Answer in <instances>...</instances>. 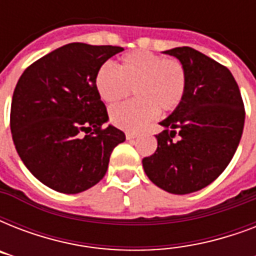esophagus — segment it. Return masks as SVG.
<instances>
[{"label": "esophagus", "mask_w": 256, "mask_h": 256, "mask_svg": "<svg viewBox=\"0 0 256 256\" xmlns=\"http://www.w3.org/2000/svg\"><path fill=\"white\" fill-rule=\"evenodd\" d=\"M134 138H136V132H126V140H134Z\"/></svg>", "instance_id": "esophagus-1"}]
</instances>
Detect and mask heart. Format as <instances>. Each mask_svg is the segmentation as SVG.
<instances>
[{
    "label": "heart",
    "instance_id": "b5f03b06",
    "mask_svg": "<svg viewBox=\"0 0 256 256\" xmlns=\"http://www.w3.org/2000/svg\"><path fill=\"white\" fill-rule=\"evenodd\" d=\"M96 90L100 100L114 104L124 100L134 88L136 100L110 108V120L126 132H138L160 112H172L182 102L187 76L176 60L146 50L124 54L116 68L104 64L96 70Z\"/></svg>",
    "mask_w": 256,
    "mask_h": 256
}]
</instances>
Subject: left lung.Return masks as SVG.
Segmentation results:
<instances>
[{
  "label": "left lung",
  "mask_w": 256,
  "mask_h": 256,
  "mask_svg": "<svg viewBox=\"0 0 256 256\" xmlns=\"http://www.w3.org/2000/svg\"><path fill=\"white\" fill-rule=\"evenodd\" d=\"M182 64L187 88L182 102L160 122L156 152L142 160L154 184L184 195L214 182L232 160L244 126L238 84L227 68L183 46L164 52Z\"/></svg>",
  "instance_id": "8db88e82"
}]
</instances>
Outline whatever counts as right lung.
Masks as SVG:
<instances>
[{"instance_id": "1", "label": "right lung", "mask_w": 256, "mask_h": 256, "mask_svg": "<svg viewBox=\"0 0 256 256\" xmlns=\"http://www.w3.org/2000/svg\"><path fill=\"white\" fill-rule=\"evenodd\" d=\"M122 50L68 44L32 64L18 80L12 136L24 164L45 186L64 194L88 190L104 178L112 148L126 140L120 128H104L108 110L94 84L96 70Z\"/></svg>"}]
</instances>
